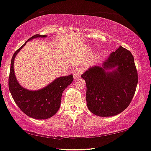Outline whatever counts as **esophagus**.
I'll return each mask as SVG.
<instances>
[{
    "label": "esophagus",
    "instance_id": "obj_1",
    "mask_svg": "<svg viewBox=\"0 0 151 151\" xmlns=\"http://www.w3.org/2000/svg\"><path fill=\"white\" fill-rule=\"evenodd\" d=\"M82 73H83V69H82L81 68H76V69L73 70V78L75 80L80 78L81 76Z\"/></svg>",
    "mask_w": 151,
    "mask_h": 151
}]
</instances>
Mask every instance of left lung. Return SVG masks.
Wrapping results in <instances>:
<instances>
[{"label":"left lung","mask_w":151,"mask_h":151,"mask_svg":"<svg viewBox=\"0 0 151 151\" xmlns=\"http://www.w3.org/2000/svg\"><path fill=\"white\" fill-rule=\"evenodd\" d=\"M81 77L86 83L87 107L101 117L116 115L127 109L138 83L133 56L122 46L113 52L101 66L90 67Z\"/></svg>","instance_id":"1"}]
</instances>
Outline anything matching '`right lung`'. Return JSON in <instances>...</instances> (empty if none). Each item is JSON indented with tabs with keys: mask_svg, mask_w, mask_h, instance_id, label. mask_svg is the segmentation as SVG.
<instances>
[{
	"mask_svg": "<svg viewBox=\"0 0 151 151\" xmlns=\"http://www.w3.org/2000/svg\"><path fill=\"white\" fill-rule=\"evenodd\" d=\"M46 36L36 34L27 40L36 38H45ZM24 43L14 52L11 60L9 76V90L18 107L28 116L35 119H47L53 116L60 107L62 93L73 81V76L69 75L55 79L41 90L31 91L19 84L14 71V60Z\"/></svg>",
	"mask_w": 151,
	"mask_h": 151,
	"instance_id": "1",
	"label": "right lung"
}]
</instances>
